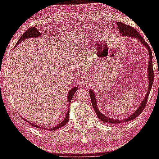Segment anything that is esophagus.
Returning <instances> with one entry per match:
<instances>
[{
  "mask_svg": "<svg viewBox=\"0 0 159 159\" xmlns=\"http://www.w3.org/2000/svg\"><path fill=\"white\" fill-rule=\"evenodd\" d=\"M90 81V78L89 75L88 74H82V75L81 76V78H80V84L82 86H85L89 84Z\"/></svg>",
  "mask_w": 159,
  "mask_h": 159,
  "instance_id": "esophagus-1",
  "label": "esophagus"
}]
</instances>
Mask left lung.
Masks as SVG:
<instances>
[{
    "label": "left lung",
    "instance_id": "1",
    "mask_svg": "<svg viewBox=\"0 0 159 159\" xmlns=\"http://www.w3.org/2000/svg\"><path fill=\"white\" fill-rule=\"evenodd\" d=\"M116 25L117 26H118V30H119V34L121 35V37H130V38H135V39H138V41H139L142 45L145 46V47L147 48V51H148V54H149V61L148 62V91H147L146 94H145V98H144V99L142 100V102H141L139 106L137 108V109L134 111V113L131 114V115L128 117L127 118H125V119H121V120L114 119V118H111L109 117H107L106 115H103V114L99 111L98 108L97 98H96L95 92H94L92 89H90L89 90L90 97H91V104H92V106H93V108H94V111L96 112L98 117V118L101 120V121L106 123H110V124H119V123H121V122H126V121H131V120L137 118V117L142 113V111L145 109V106H146L147 100H148L149 93H150L151 89H152V83H153V80H154V70H153V67H152V53L148 44H147L146 41L144 40V38L141 36L140 34L134 29V28H133L132 27L129 26L128 25H125V24L124 23H121V22H116Z\"/></svg>",
    "mask_w": 159,
    "mask_h": 159
}]
</instances>
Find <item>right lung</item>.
Segmentation results:
<instances>
[{"mask_svg":"<svg viewBox=\"0 0 159 159\" xmlns=\"http://www.w3.org/2000/svg\"><path fill=\"white\" fill-rule=\"evenodd\" d=\"M41 34L40 33L39 30H38V28H29V29L27 30L26 31H25V33H24L23 34L21 35V37H20V39L18 40V41H17V44H16V45H15V47H14V48H15L17 47V46L18 45V44H20V42H21V41H23L24 40L27 39V38H39V37L41 36ZM78 88L75 86V87L72 88V89H70L69 91H68V97H67V98H68V105H70V102H71L72 97H73L74 94H75V93L76 92V91H77V90H78ZM68 116H69V110L68 109V111H67L66 115H65V118H64L63 121H62L61 123H59L58 125H57L54 126V127H52V128H51V129H49L50 131H52V130L58 129H60V128L63 127L64 125H66L67 123H68ZM22 118H23V119L25 120V121H28V123H30V124L32 126H34V127L38 128V129H44V130L48 129H46V128H44V127L41 128V126L36 125H34V124H33V123L30 122L29 121H28V120H26L25 118H23V117H22Z\"/></svg>","mask_w":159,"mask_h":159,"instance_id":"obj_1","label":"right lung"}]
</instances>
